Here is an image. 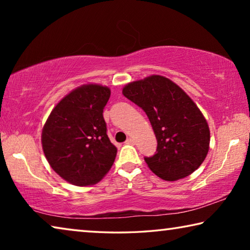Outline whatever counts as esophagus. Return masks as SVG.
I'll list each match as a JSON object with an SVG mask.
<instances>
[{"label":"esophagus","instance_id":"esophagus-1","mask_svg":"<svg viewBox=\"0 0 250 250\" xmlns=\"http://www.w3.org/2000/svg\"><path fill=\"white\" fill-rule=\"evenodd\" d=\"M125 143H126V145H133V143H134V140H133L132 138H129V139H126Z\"/></svg>","mask_w":250,"mask_h":250}]
</instances>
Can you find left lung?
<instances>
[{
	"label": "left lung",
	"instance_id": "obj_1",
	"mask_svg": "<svg viewBox=\"0 0 250 250\" xmlns=\"http://www.w3.org/2000/svg\"><path fill=\"white\" fill-rule=\"evenodd\" d=\"M122 94L146 113L156 152L145 158L154 174L176 181L200 167L209 149V128L195 103L168 78L152 75L130 83Z\"/></svg>",
	"mask_w": 250,
	"mask_h": 250
}]
</instances>
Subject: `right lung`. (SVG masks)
I'll list each match as a JSON object with an SVG mask.
<instances>
[{
  "mask_svg": "<svg viewBox=\"0 0 250 250\" xmlns=\"http://www.w3.org/2000/svg\"><path fill=\"white\" fill-rule=\"evenodd\" d=\"M110 89L83 84L56 104L42 132V146L49 166L77 186L94 185L111 168L117 147L107 135L104 109Z\"/></svg>",
  "mask_w": 250,
  "mask_h": 250,
  "instance_id": "obj_1",
  "label": "right lung"
}]
</instances>
